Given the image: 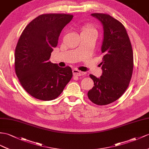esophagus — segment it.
<instances>
[{"instance_id":"obj_1","label":"esophagus","mask_w":149,"mask_h":149,"mask_svg":"<svg viewBox=\"0 0 149 149\" xmlns=\"http://www.w3.org/2000/svg\"><path fill=\"white\" fill-rule=\"evenodd\" d=\"M72 74H73V75L75 76V77H80V76L84 75L85 72L81 71H79L77 70V69H74V70H72Z\"/></svg>"}]
</instances>
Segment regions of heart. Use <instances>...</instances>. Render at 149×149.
I'll return each instance as SVG.
<instances>
[{"label": "heart", "mask_w": 149, "mask_h": 149, "mask_svg": "<svg viewBox=\"0 0 149 149\" xmlns=\"http://www.w3.org/2000/svg\"><path fill=\"white\" fill-rule=\"evenodd\" d=\"M81 33L87 34H93L96 36L98 34L97 29L91 24H84L81 27Z\"/></svg>", "instance_id": "b5f03b06"}]
</instances>
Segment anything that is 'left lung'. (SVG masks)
Wrapping results in <instances>:
<instances>
[{
  "instance_id": "left-lung-1",
  "label": "left lung",
  "mask_w": 149,
  "mask_h": 149,
  "mask_svg": "<svg viewBox=\"0 0 149 149\" xmlns=\"http://www.w3.org/2000/svg\"><path fill=\"white\" fill-rule=\"evenodd\" d=\"M104 28L101 51L103 56L102 74L97 78L90 74L94 82L88 92V99L99 106L118 100L129 86L133 69V54L128 35L123 24L107 14L93 13Z\"/></svg>"
}]
</instances>
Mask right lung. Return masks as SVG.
<instances>
[{"instance_id": "1", "label": "right lung", "mask_w": 149, "mask_h": 149, "mask_svg": "<svg viewBox=\"0 0 149 149\" xmlns=\"http://www.w3.org/2000/svg\"><path fill=\"white\" fill-rule=\"evenodd\" d=\"M72 17L66 14H42L20 36L15 49L16 74L23 88L36 99H56L72 77L70 66L61 68L49 61L61 31Z\"/></svg>"}]
</instances>
